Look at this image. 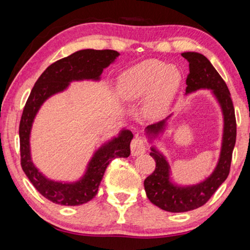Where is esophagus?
Returning <instances> with one entry per match:
<instances>
[{"label":"esophagus","mask_w":250,"mask_h":250,"mask_svg":"<svg viewBox=\"0 0 250 250\" xmlns=\"http://www.w3.org/2000/svg\"><path fill=\"white\" fill-rule=\"evenodd\" d=\"M131 154L133 156L140 155L145 153L146 150V143L145 140H142L141 138H134L132 141H131Z\"/></svg>","instance_id":"1"}]
</instances>
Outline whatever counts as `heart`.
Here are the masks:
<instances>
[{"instance_id":"b5f03b06","label":"heart","mask_w":250,"mask_h":250,"mask_svg":"<svg viewBox=\"0 0 250 250\" xmlns=\"http://www.w3.org/2000/svg\"><path fill=\"white\" fill-rule=\"evenodd\" d=\"M182 80L175 66L158 59H147L130 67L120 75L118 91L128 103L145 100V112L150 118H161L170 110Z\"/></svg>"}]
</instances>
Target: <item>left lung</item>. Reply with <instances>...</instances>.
Masks as SVG:
<instances>
[{"mask_svg":"<svg viewBox=\"0 0 250 250\" xmlns=\"http://www.w3.org/2000/svg\"><path fill=\"white\" fill-rule=\"evenodd\" d=\"M188 62L189 74L186 78L185 95L200 89H210L221 105L224 128L221 154L216 167L204 181L194 185L181 186L171 181L170 164L162 153L151 146L150 155L155 161V170L145 180L146 196L152 204L171 213H183L198 208L213 196L229 174L232 150L236 142V118L235 110L230 98V92L221 75L210 64L204 55L195 52L182 53ZM172 117L146 128V133L150 141L158 138L167 128V121Z\"/></svg>","mask_w":250,"mask_h":250,"instance_id":"8db88e82","label":"left lung"}]
</instances>
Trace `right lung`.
Masks as SVG:
<instances>
[{"label": "right lung", "instance_id": "add662e5", "mask_svg": "<svg viewBox=\"0 0 250 250\" xmlns=\"http://www.w3.org/2000/svg\"><path fill=\"white\" fill-rule=\"evenodd\" d=\"M119 55L111 49H83L59 59L48 66L37 79L25 104L20 122L21 166L34 188L55 204L77 206L92 200L98 192L109 163L116 158L130 155V142L133 134L130 130H121L117 138L104 143L95 152L80 180L67 183L47 179L34 166L29 146L34 119L49 97L67 89L71 82L99 80L104 69L112 64Z\"/></svg>", "mask_w": 250, "mask_h": 250}]
</instances>
